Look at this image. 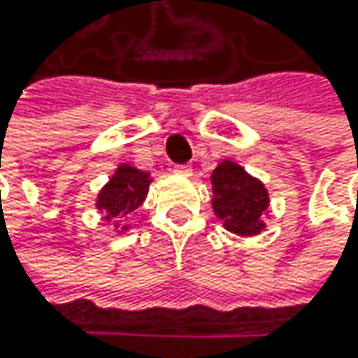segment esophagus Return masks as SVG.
Segmentation results:
<instances>
[{
    "mask_svg": "<svg viewBox=\"0 0 358 358\" xmlns=\"http://www.w3.org/2000/svg\"><path fill=\"white\" fill-rule=\"evenodd\" d=\"M173 173H178V176H191V167L189 165H176Z\"/></svg>",
    "mask_w": 358,
    "mask_h": 358,
    "instance_id": "1",
    "label": "esophagus"
}]
</instances>
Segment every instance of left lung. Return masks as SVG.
<instances>
[{"mask_svg": "<svg viewBox=\"0 0 358 358\" xmlns=\"http://www.w3.org/2000/svg\"><path fill=\"white\" fill-rule=\"evenodd\" d=\"M213 208L229 231L241 236L262 231V215L268 208V193L262 182L241 165L223 161L213 173Z\"/></svg>", "mask_w": 358, "mask_h": 358, "instance_id": "obj_1", "label": "left lung"}]
</instances>
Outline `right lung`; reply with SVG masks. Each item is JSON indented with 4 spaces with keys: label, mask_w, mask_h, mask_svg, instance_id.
<instances>
[{
    "label": "right lung",
    "mask_w": 358,
    "mask_h": 358,
    "mask_svg": "<svg viewBox=\"0 0 358 358\" xmlns=\"http://www.w3.org/2000/svg\"><path fill=\"white\" fill-rule=\"evenodd\" d=\"M150 187V176L131 165H120L107 187L99 193V210L107 221L124 219L137 210L145 199Z\"/></svg>",
    "instance_id": "add662e5"
}]
</instances>
